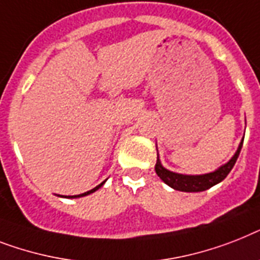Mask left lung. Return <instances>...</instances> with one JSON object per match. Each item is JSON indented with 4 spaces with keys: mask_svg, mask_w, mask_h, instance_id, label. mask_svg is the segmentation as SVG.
Masks as SVG:
<instances>
[{
    "mask_svg": "<svg viewBox=\"0 0 260 260\" xmlns=\"http://www.w3.org/2000/svg\"><path fill=\"white\" fill-rule=\"evenodd\" d=\"M242 145H243V140L240 143L239 148L236 151V153L234 155V157L230 160L229 163L221 166L219 170L211 172V174L206 175H180L175 174V172H171V171L166 170L161 164H160V160L157 157V161H156L155 171L157 176H159L161 180L168 184L170 187H172L174 189H178V191L183 192H200L206 191V189L214 187L215 184L220 183L221 180H224L227 178V175L231 172L233 167L235 166L236 160L239 157L240 149H242Z\"/></svg>",
    "mask_w": 260,
    "mask_h": 260,
    "instance_id": "left-lung-1",
    "label": "left lung"
}]
</instances>
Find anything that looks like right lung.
<instances>
[{
  "mask_svg": "<svg viewBox=\"0 0 260 260\" xmlns=\"http://www.w3.org/2000/svg\"><path fill=\"white\" fill-rule=\"evenodd\" d=\"M105 181H103V183H101V184H99L97 185V187H94L93 189H90V191H88V192H84V193H80V195H75V196H68V198H81V196H86V195H89V193H92V192H94V191H97V189L100 188L101 185L104 184ZM65 198H67V196H65Z\"/></svg>",
  "mask_w": 260,
  "mask_h": 260,
  "instance_id": "1",
  "label": "right lung"
}]
</instances>
